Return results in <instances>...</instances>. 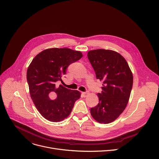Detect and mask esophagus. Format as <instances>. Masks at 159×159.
<instances>
[{"label":"esophagus","instance_id":"34e87169","mask_svg":"<svg viewBox=\"0 0 159 159\" xmlns=\"http://www.w3.org/2000/svg\"><path fill=\"white\" fill-rule=\"evenodd\" d=\"M82 93H83V95L84 96H86V95H87L89 93V91H86V92H82Z\"/></svg>","mask_w":159,"mask_h":159}]
</instances>
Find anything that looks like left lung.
I'll return each mask as SVG.
<instances>
[{
  "instance_id": "8db88e82",
  "label": "left lung",
  "mask_w": 159,
  "mask_h": 159,
  "mask_svg": "<svg viewBox=\"0 0 159 159\" xmlns=\"http://www.w3.org/2000/svg\"><path fill=\"white\" fill-rule=\"evenodd\" d=\"M88 58L97 79L103 81L102 92L97 93L99 104L90 109L92 117L101 124L115 120L129 101L133 76L126 60L118 53L99 49L88 52Z\"/></svg>"
}]
</instances>
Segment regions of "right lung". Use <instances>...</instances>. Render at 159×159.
Masks as SVG:
<instances>
[{
    "label": "right lung",
    "mask_w": 159,
    "mask_h": 159,
    "mask_svg": "<svg viewBox=\"0 0 159 159\" xmlns=\"http://www.w3.org/2000/svg\"><path fill=\"white\" fill-rule=\"evenodd\" d=\"M82 57L80 52L69 48H50L36 55L29 66L27 80L30 97L46 120L53 122L64 120L80 99V92L58 85L57 82L62 81L68 66ZM52 97L57 98L49 99Z\"/></svg>",
    "instance_id": "obj_1"
}]
</instances>
